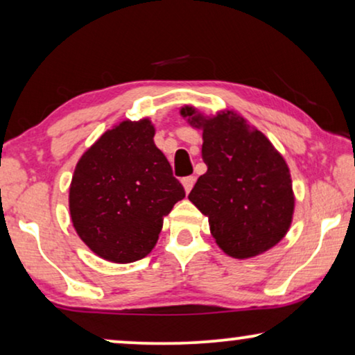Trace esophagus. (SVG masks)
<instances>
[{"label": "esophagus", "instance_id": "34e87169", "mask_svg": "<svg viewBox=\"0 0 355 355\" xmlns=\"http://www.w3.org/2000/svg\"><path fill=\"white\" fill-rule=\"evenodd\" d=\"M193 184H196V176H186V178H182V186H184V189H186L187 193L192 191Z\"/></svg>", "mask_w": 355, "mask_h": 355}]
</instances>
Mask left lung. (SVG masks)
I'll list each match as a JSON object with an SVG mask.
<instances>
[{"label":"left lung","mask_w":355,"mask_h":355,"mask_svg":"<svg viewBox=\"0 0 355 355\" xmlns=\"http://www.w3.org/2000/svg\"><path fill=\"white\" fill-rule=\"evenodd\" d=\"M203 128L207 173L189 200L208 216L216 244L234 259H249L283 239L294 211L288 164L260 130L231 111L202 121L196 110L181 111Z\"/></svg>","instance_id":"left-lung-1"}]
</instances>
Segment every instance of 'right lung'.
I'll use <instances>...</instances> for the list:
<instances>
[{"label": "right lung", "mask_w": 355, "mask_h": 355, "mask_svg": "<svg viewBox=\"0 0 355 355\" xmlns=\"http://www.w3.org/2000/svg\"><path fill=\"white\" fill-rule=\"evenodd\" d=\"M148 119L105 132L77 163L69 210L80 239L116 263L144 259L174 203L186 197L153 142Z\"/></svg>", "instance_id": "add662e5"}]
</instances>
